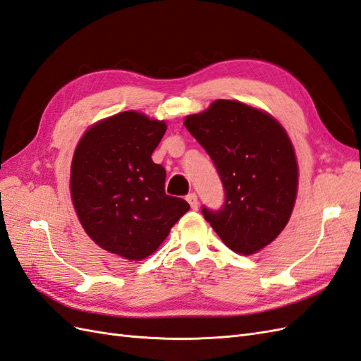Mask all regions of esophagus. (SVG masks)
<instances>
[{
	"instance_id": "34e87169",
	"label": "esophagus",
	"mask_w": 361,
	"mask_h": 361,
	"mask_svg": "<svg viewBox=\"0 0 361 361\" xmlns=\"http://www.w3.org/2000/svg\"><path fill=\"white\" fill-rule=\"evenodd\" d=\"M187 202L190 204L191 209H197L199 208V200H197V196L195 195V192H190V195L187 196Z\"/></svg>"
}]
</instances>
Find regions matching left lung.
<instances>
[{"label": "left lung", "mask_w": 361, "mask_h": 361, "mask_svg": "<svg viewBox=\"0 0 361 361\" xmlns=\"http://www.w3.org/2000/svg\"><path fill=\"white\" fill-rule=\"evenodd\" d=\"M205 148L225 190L221 209L202 214L228 248L254 254L283 231L297 196L298 166L285 128L259 109L217 99L183 121Z\"/></svg>", "instance_id": "1"}]
</instances>
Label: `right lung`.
I'll use <instances>...</instances> for the list:
<instances>
[{"mask_svg": "<svg viewBox=\"0 0 361 361\" xmlns=\"http://www.w3.org/2000/svg\"><path fill=\"white\" fill-rule=\"evenodd\" d=\"M164 121L122 111L85 131L73 154L70 192L94 243L128 260L153 254L190 209L165 195V169L152 154L165 135Z\"/></svg>", "mask_w": 361, "mask_h": 361, "instance_id": "obj_1", "label": "right lung"}]
</instances>
